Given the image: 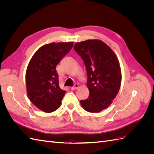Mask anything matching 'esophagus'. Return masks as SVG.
<instances>
[{"label":"esophagus","mask_w":154,"mask_h":154,"mask_svg":"<svg viewBox=\"0 0 154 154\" xmlns=\"http://www.w3.org/2000/svg\"><path fill=\"white\" fill-rule=\"evenodd\" d=\"M78 87H79V85L78 84V83H74V86L71 87V90H75V89H76V88H77Z\"/></svg>","instance_id":"obj_1"}]
</instances>
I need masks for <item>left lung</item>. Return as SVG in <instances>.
Masks as SVG:
<instances>
[{
  "label": "left lung",
  "instance_id": "left-lung-1",
  "mask_svg": "<svg viewBox=\"0 0 154 154\" xmlns=\"http://www.w3.org/2000/svg\"><path fill=\"white\" fill-rule=\"evenodd\" d=\"M87 69L89 96L81 100L88 112H100L106 109L119 92L122 72L114 53L103 42L88 40L74 46Z\"/></svg>",
  "mask_w": 154,
  "mask_h": 154
}]
</instances>
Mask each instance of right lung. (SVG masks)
<instances>
[{
    "instance_id": "obj_1",
    "label": "right lung",
    "mask_w": 154,
    "mask_h": 154,
    "mask_svg": "<svg viewBox=\"0 0 154 154\" xmlns=\"http://www.w3.org/2000/svg\"><path fill=\"white\" fill-rule=\"evenodd\" d=\"M72 42L45 44L32 56L26 82L29 99L38 109L52 112L59 108L66 91L59 87L56 67L73 46Z\"/></svg>"
}]
</instances>
